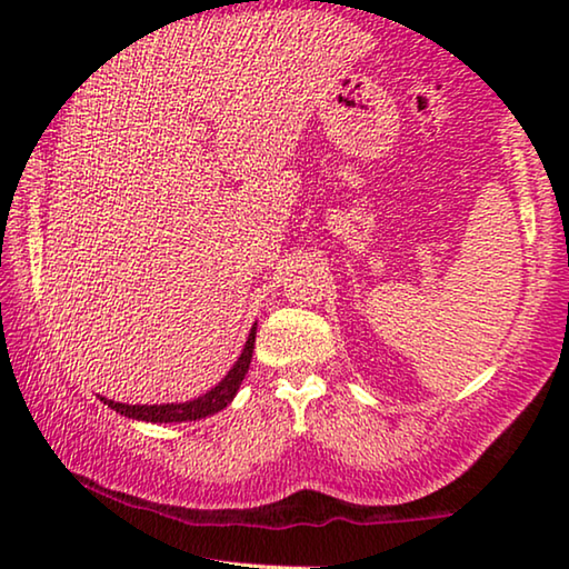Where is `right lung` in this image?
Here are the masks:
<instances>
[{
    "label": "right lung",
    "mask_w": 569,
    "mask_h": 569,
    "mask_svg": "<svg viewBox=\"0 0 569 569\" xmlns=\"http://www.w3.org/2000/svg\"><path fill=\"white\" fill-rule=\"evenodd\" d=\"M253 346H256V326L248 333V341L243 346V353L238 356V361L233 363V369L226 373V379L206 391L203 397L186 401V403H120L112 399L100 397V401L108 403L110 409L120 411L122 417L128 419H138V421H152V423H170V421H196V419H206L210 413H218L220 409H226L230 401L240 389V381L246 379L250 359H253Z\"/></svg>",
    "instance_id": "right-lung-1"
}]
</instances>
